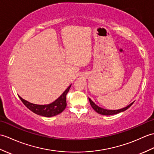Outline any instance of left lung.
I'll list each match as a JSON object with an SVG mask.
<instances>
[{"mask_svg":"<svg viewBox=\"0 0 154 154\" xmlns=\"http://www.w3.org/2000/svg\"><path fill=\"white\" fill-rule=\"evenodd\" d=\"M88 99H89V102H90V103H91V106H92V108L94 109L95 112H96L99 114H101V115H104V116L115 115V114H117V113H119L120 112H124V111H125L128 108H130V107L132 106V104H133V102L131 103V104H129L128 106L125 107V108H122V109H120L109 110V109H103V108H100V107H99L97 105H96L95 103L91 100V98H88Z\"/></svg>","mask_w":154,"mask_h":154,"instance_id":"left-lung-1","label":"left lung"}]
</instances>
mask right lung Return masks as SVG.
<instances>
[{"instance_id": "1", "label": "right lung", "mask_w": 154, "mask_h": 154, "mask_svg": "<svg viewBox=\"0 0 154 154\" xmlns=\"http://www.w3.org/2000/svg\"><path fill=\"white\" fill-rule=\"evenodd\" d=\"M70 87L71 85L67 87L66 90L63 92V94L58 99L56 100L54 102L47 105L34 104V103L25 100L23 98H21L20 96H19V97L21 102L23 103V104L29 109H30L31 112L39 116L50 117L58 115V114L62 113L65 109L67 106L66 95L67 92H69Z\"/></svg>"}]
</instances>
